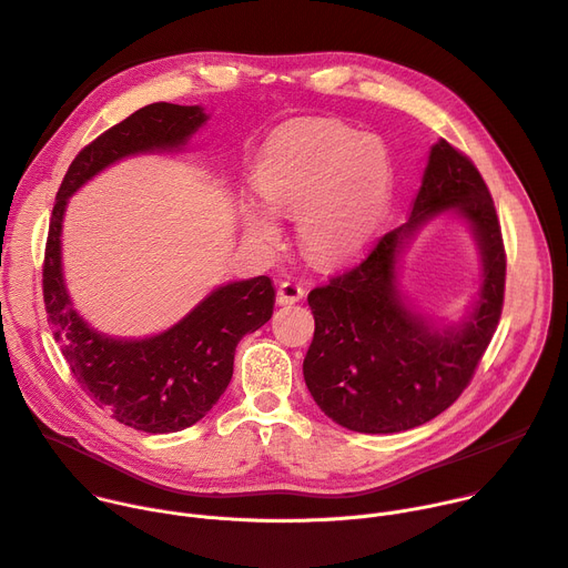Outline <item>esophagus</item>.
<instances>
[{"mask_svg": "<svg viewBox=\"0 0 568 568\" xmlns=\"http://www.w3.org/2000/svg\"><path fill=\"white\" fill-rule=\"evenodd\" d=\"M302 297H304V288H302V284H297V282H293V280L282 282L280 288H277V302H280V304H295V302H300Z\"/></svg>", "mask_w": 568, "mask_h": 568, "instance_id": "obj_1", "label": "esophagus"}]
</instances>
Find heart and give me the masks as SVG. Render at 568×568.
<instances>
[{
  "label": "heart",
  "mask_w": 568,
  "mask_h": 568,
  "mask_svg": "<svg viewBox=\"0 0 568 568\" xmlns=\"http://www.w3.org/2000/svg\"><path fill=\"white\" fill-rule=\"evenodd\" d=\"M254 191L271 211L297 217L302 247L323 264L359 254L377 234L390 191L384 145L332 122L286 129L261 156ZM243 230L261 245H275V217L243 206Z\"/></svg>",
  "instance_id": "1"
}]
</instances>
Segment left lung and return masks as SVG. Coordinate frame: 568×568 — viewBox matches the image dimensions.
Returning <instances> with one entry per match:
<instances>
[{
    "instance_id": "obj_1",
    "label": "left lung",
    "mask_w": 568,
    "mask_h": 568,
    "mask_svg": "<svg viewBox=\"0 0 568 568\" xmlns=\"http://www.w3.org/2000/svg\"><path fill=\"white\" fill-rule=\"evenodd\" d=\"M457 210L484 252L478 307L459 327L436 331L406 310L395 261L429 216ZM507 256L494 197L473 161L448 141L432 145L409 223L386 232L368 254L310 293L316 329L302 371L316 405L338 425L394 434L446 412L470 384L498 327Z\"/></svg>"
}]
</instances>
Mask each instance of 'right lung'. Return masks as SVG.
<instances>
[{
	"label": "right lung",
	"mask_w": 568,
	"mask_h": 568,
	"mask_svg": "<svg viewBox=\"0 0 568 568\" xmlns=\"http://www.w3.org/2000/svg\"><path fill=\"white\" fill-rule=\"evenodd\" d=\"M204 122L200 106L156 102L113 124L74 156L50 217L42 297L52 334L91 400L118 423L150 434L191 427L225 394L239 341L273 316V282L266 275L232 282L156 336L111 338L72 310L61 271L63 211L68 197L106 165L129 154L182 148Z\"/></svg>",
	"instance_id": "obj_1"
}]
</instances>
